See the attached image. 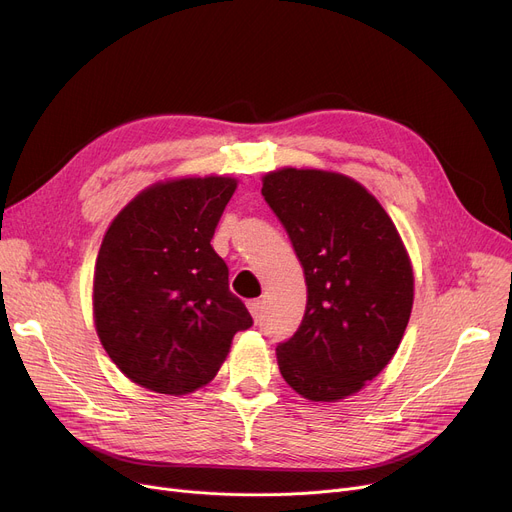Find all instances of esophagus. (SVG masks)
I'll list each match as a JSON object with an SVG mask.
<instances>
[{
	"label": "esophagus",
	"instance_id": "1",
	"mask_svg": "<svg viewBox=\"0 0 512 512\" xmlns=\"http://www.w3.org/2000/svg\"><path fill=\"white\" fill-rule=\"evenodd\" d=\"M247 307H249V311H251L253 319H255V321H259V317H261V309H263V303L255 299V301H249V303H247Z\"/></svg>",
	"mask_w": 512,
	"mask_h": 512
}]
</instances>
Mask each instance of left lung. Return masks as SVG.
Returning a JSON list of instances; mask_svg holds the SVG:
<instances>
[{
  "label": "left lung",
  "mask_w": 512,
  "mask_h": 512,
  "mask_svg": "<svg viewBox=\"0 0 512 512\" xmlns=\"http://www.w3.org/2000/svg\"><path fill=\"white\" fill-rule=\"evenodd\" d=\"M261 182L307 282L301 326L276 348L280 373L303 398L338 402L390 363L407 330L409 253L380 201L351 176L282 168Z\"/></svg>",
  "instance_id": "left-lung-1"
}]
</instances>
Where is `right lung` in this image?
Returning <instances> with one entry per match:
<instances>
[{
    "label": "right lung",
    "mask_w": 512,
    "mask_h": 512,
    "mask_svg": "<svg viewBox=\"0 0 512 512\" xmlns=\"http://www.w3.org/2000/svg\"><path fill=\"white\" fill-rule=\"evenodd\" d=\"M236 178H174L134 197L107 228L93 276L105 353L134 384L182 396L209 384L253 326L211 238Z\"/></svg>",
    "instance_id": "right-lung-1"
}]
</instances>
